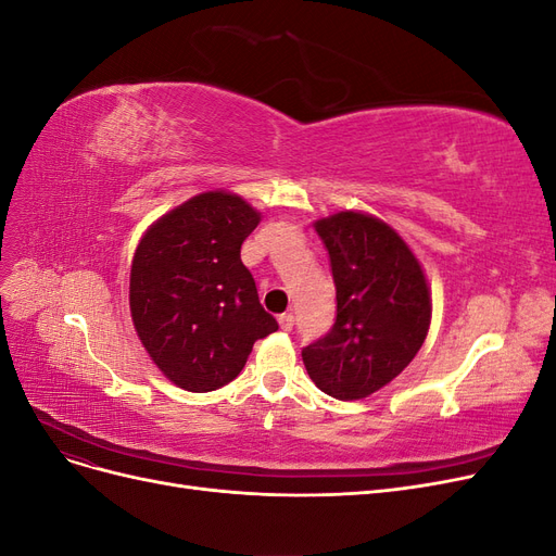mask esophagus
<instances>
[{
    "label": "esophagus",
    "mask_w": 556,
    "mask_h": 556,
    "mask_svg": "<svg viewBox=\"0 0 556 556\" xmlns=\"http://www.w3.org/2000/svg\"><path fill=\"white\" fill-rule=\"evenodd\" d=\"M278 325H280L282 331H292V327H294V315H292V313H282V315L278 317Z\"/></svg>",
    "instance_id": "34e87169"
}]
</instances>
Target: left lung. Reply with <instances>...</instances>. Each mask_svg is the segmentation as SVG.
I'll use <instances>...</instances> for the list:
<instances>
[{
    "mask_svg": "<svg viewBox=\"0 0 556 556\" xmlns=\"http://www.w3.org/2000/svg\"><path fill=\"white\" fill-rule=\"evenodd\" d=\"M315 231L329 252L336 319L301 357L325 394L364 399L422 348L431 319L427 278L399 233L371 215L336 213L317 220Z\"/></svg>",
    "mask_w": 556,
    "mask_h": 556,
    "instance_id": "1",
    "label": "left lung"
}]
</instances>
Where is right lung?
Instances as JSON below:
<instances>
[{
	"instance_id": "add662e5",
	"label": "right lung",
	"mask_w": 556,
	"mask_h": 556,
	"mask_svg": "<svg viewBox=\"0 0 556 556\" xmlns=\"http://www.w3.org/2000/svg\"><path fill=\"white\" fill-rule=\"evenodd\" d=\"M260 213L237 194L204 192L166 213L134 252L129 308L160 371L188 392L241 374L255 341L278 323L257 296L241 245Z\"/></svg>"
}]
</instances>
